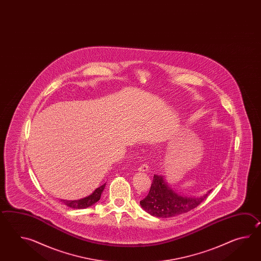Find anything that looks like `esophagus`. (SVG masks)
Returning <instances> with one entry per match:
<instances>
[{"instance_id": "1", "label": "esophagus", "mask_w": 261, "mask_h": 261, "mask_svg": "<svg viewBox=\"0 0 261 261\" xmlns=\"http://www.w3.org/2000/svg\"><path fill=\"white\" fill-rule=\"evenodd\" d=\"M148 170H149V167H148L147 164H143V165H141L138 168L139 172H148Z\"/></svg>"}]
</instances>
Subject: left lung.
<instances>
[{
  "instance_id": "1",
  "label": "left lung",
  "mask_w": 261,
  "mask_h": 261,
  "mask_svg": "<svg viewBox=\"0 0 261 261\" xmlns=\"http://www.w3.org/2000/svg\"><path fill=\"white\" fill-rule=\"evenodd\" d=\"M211 191L212 189L200 197H187L178 194L168 186L162 175L155 174L149 193L140 201V204L144 211L153 217H175L196 208Z\"/></svg>"
}]
</instances>
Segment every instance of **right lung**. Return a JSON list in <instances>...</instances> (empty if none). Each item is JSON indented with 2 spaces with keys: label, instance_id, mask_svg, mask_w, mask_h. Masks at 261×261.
Masks as SVG:
<instances>
[{
  "label": "right lung",
  "instance_id": "obj_1",
  "mask_svg": "<svg viewBox=\"0 0 261 261\" xmlns=\"http://www.w3.org/2000/svg\"><path fill=\"white\" fill-rule=\"evenodd\" d=\"M105 188H106V184H103L102 186H100L98 189H95L93 193H91V194L88 196V197H86V198L75 200H61V202H63L65 205L73 208V209H85V208H88V207L94 204L98 200H100V195L102 193Z\"/></svg>",
  "mask_w": 261,
  "mask_h": 261
}]
</instances>
